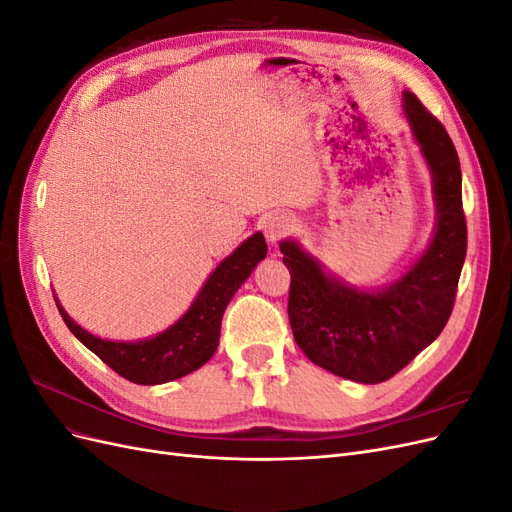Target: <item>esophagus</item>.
Instances as JSON below:
<instances>
[{"label": "esophagus", "instance_id": "1", "mask_svg": "<svg viewBox=\"0 0 512 512\" xmlns=\"http://www.w3.org/2000/svg\"><path fill=\"white\" fill-rule=\"evenodd\" d=\"M292 228L294 224L286 213H275L265 222V237L271 245H275L277 241H282L286 235H290Z\"/></svg>", "mask_w": 512, "mask_h": 512}]
</instances>
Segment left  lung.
<instances>
[{"mask_svg":"<svg viewBox=\"0 0 512 512\" xmlns=\"http://www.w3.org/2000/svg\"><path fill=\"white\" fill-rule=\"evenodd\" d=\"M404 115L429 168L436 205L433 237L414 265L389 286L363 290L324 271L294 239L280 243L290 271L294 342L312 363L361 384L389 380L442 333L466 260L468 230L455 145L410 91H404Z\"/></svg>","mask_w":512,"mask_h":512,"instance_id":"obj_1","label":"left lung"}]
</instances>
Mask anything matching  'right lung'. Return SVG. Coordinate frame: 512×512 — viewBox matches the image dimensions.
<instances>
[{"label": "right lung", "mask_w": 512, "mask_h": 512, "mask_svg": "<svg viewBox=\"0 0 512 512\" xmlns=\"http://www.w3.org/2000/svg\"><path fill=\"white\" fill-rule=\"evenodd\" d=\"M265 256V237L262 232H254L215 267L188 312L166 331L138 342H111L91 335L66 314L57 297L55 303L74 337L119 376L134 384H164L192 374L211 359L220 344L226 305Z\"/></svg>", "instance_id": "right-lung-1"}]
</instances>
